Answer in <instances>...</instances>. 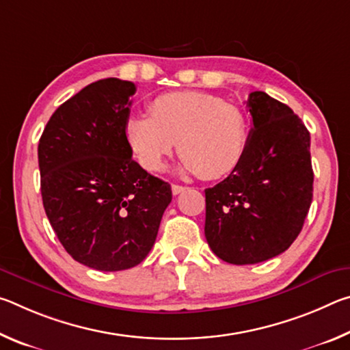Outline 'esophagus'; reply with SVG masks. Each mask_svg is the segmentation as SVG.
Listing matches in <instances>:
<instances>
[{"instance_id": "34e87169", "label": "esophagus", "mask_w": 350, "mask_h": 350, "mask_svg": "<svg viewBox=\"0 0 350 350\" xmlns=\"http://www.w3.org/2000/svg\"><path fill=\"white\" fill-rule=\"evenodd\" d=\"M171 189H173V194H180L182 191H185V189H187V187H182V185H176V183H174V185H173V187H171Z\"/></svg>"}]
</instances>
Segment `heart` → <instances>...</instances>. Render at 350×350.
Masks as SVG:
<instances>
[{"mask_svg": "<svg viewBox=\"0 0 350 350\" xmlns=\"http://www.w3.org/2000/svg\"><path fill=\"white\" fill-rule=\"evenodd\" d=\"M151 117L134 116L126 134L145 170L157 173L177 150L180 170L204 179L232 173L244 156L248 120L239 106L202 91L161 94L150 103Z\"/></svg>", "mask_w": 350, "mask_h": 350, "instance_id": "obj_1", "label": "heart"}]
</instances>
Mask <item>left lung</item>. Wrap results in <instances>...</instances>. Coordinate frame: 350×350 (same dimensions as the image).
I'll return each instance as SVG.
<instances>
[{"mask_svg": "<svg viewBox=\"0 0 350 350\" xmlns=\"http://www.w3.org/2000/svg\"><path fill=\"white\" fill-rule=\"evenodd\" d=\"M244 156L205 189V238L217 258L245 265L275 258L303 230L313 198L310 134L293 111L262 91L248 96Z\"/></svg>", "mask_w": 350, "mask_h": 350, "instance_id": "8db88e82", "label": "left lung"}]
</instances>
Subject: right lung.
Listing matches in <instances>:
<instances>
[{"mask_svg": "<svg viewBox=\"0 0 350 350\" xmlns=\"http://www.w3.org/2000/svg\"><path fill=\"white\" fill-rule=\"evenodd\" d=\"M133 81L91 83L57 108L38 144L46 216L77 262L135 267L157 238L173 193L133 161L126 137Z\"/></svg>", "mask_w": 350, "mask_h": 350, "instance_id": "1", "label": "right lung"}]
</instances>
